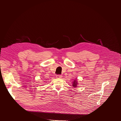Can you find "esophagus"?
Segmentation results:
<instances>
[{
    "label": "esophagus",
    "mask_w": 121,
    "mask_h": 121,
    "mask_svg": "<svg viewBox=\"0 0 121 121\" xmlns=\"http://www.w3.org/2000/svg\"><path fill=\"white\" fill-rule=\"evenodd\" d=\"M56 78H62V75H57V76H56Z\"/></svg>",
    "instance_id": "esophagus-1"
}]
</instances>
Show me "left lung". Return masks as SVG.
<instances>
[{
	"instance_id": "8db88e82",
	"label": "left lung",
	"mask_w": 121,
	"mask_h": 121,
	"mask_svg": "<svg viewBox=\"0 0 121 121\" xmlns=\"http://www.w3.org/2000/svg\"><path fill=\"white\" fill-rule=\"evenodd\" d=\"M73 82V86L74 87H77V85H78V81L77 80H75Z\"/></svg>"
}]
</instances>
